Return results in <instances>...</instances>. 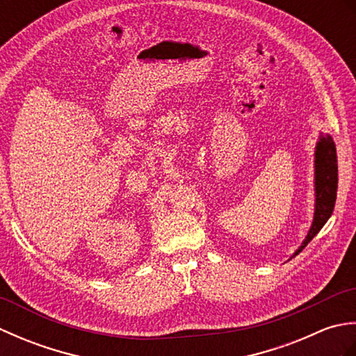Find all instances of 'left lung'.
Wrapping results in <instances>:
<instances>
[{
    "label": "left lung",
    "mask_w": 356,
    "mask_h": 356,
    "mask_svg": "<svg viewBox=\"0 0 356 356\" xmlns=\"http://www.w3.org/2000/svg\"><path fill=\"white\" fill-rule=\"evenodd\" d=\"M337 188H338V165H337V149L334 139L329 134H321L320 142L315 151V216L314 223L311 226L303 245L293 255H298L307 246L320 229L327 222L337 200Z\"/></svg>",
    "instance_id": "obj_1"
}]
</instances>
